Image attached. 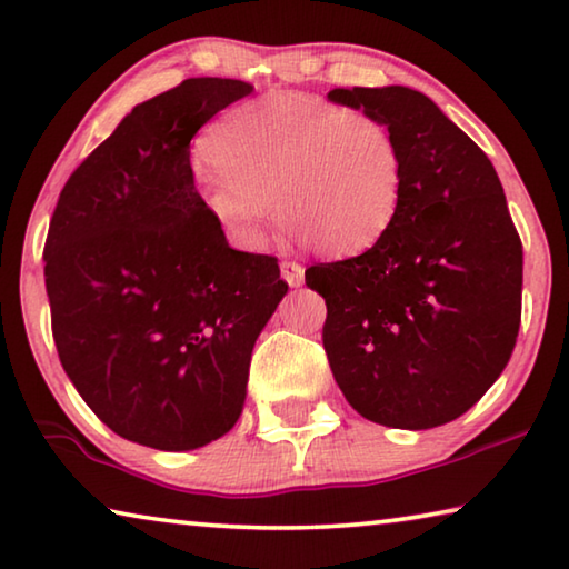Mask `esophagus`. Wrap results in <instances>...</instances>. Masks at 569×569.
I'll return each mask as SVG.
<instances>
[{
  "mask_svg": "<svg viewBox=\"0 0 569 569\" xmlns=\"http://www.w3.org/2000/svg\"><path fill=\"white\" fill-rule=\"evenodd\" d=\"M281 276L288 286H301L303 283V266L296 260H283Z\"/></svg>",
  "mask_w": 569,
  "mask_h": 569,
  "instance_id": "obj_1",
  "label": "esophagus"
}]
</instances>
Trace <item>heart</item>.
I'll return each instance as SVG.
<instances>
[{
    "label": "heart",
    "mask_w": 569,
    "mask_h": 569,
    "mask_svg": "<svg viewBox=\"0 0 569 569\" xmlns=\"http://www.w3.org/2000/svg\"><path fill=\"white\" fill-rule=\"evenodd\" d=\"M200 200L238 246H263L270 204L281 228L319 256L372 248L400 210L405 159L372 113L281 93L240 106L212 126Z\"/></svg>",
    "instance_id": "heart-1"
}]
</instances>
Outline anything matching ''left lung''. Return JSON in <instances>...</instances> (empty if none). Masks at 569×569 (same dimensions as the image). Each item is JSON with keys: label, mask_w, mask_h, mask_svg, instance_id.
Instances as JSON below:
<instances>
[{"label": "left lung", "mask_w": 569, "mask_h": 569, "mask_svg": "<svg viewBox=\"0 0 569 569\" xmlns=\"http://www.w3.org/2000/svg\"><path fill=\"white\" fill-rule=\"evenodd\" d=\"M398 137L400 210L362 256L313 263L323 349L362 418L426 430L456 420L507 367L521 321V252L489 157L412 88H333Z\"/></svg>", "instance_id": "obj_1"}]
</instances>
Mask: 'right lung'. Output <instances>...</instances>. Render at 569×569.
I'll list each match as a JSON object with an SVG mask.
<instances>
[{
	"label": "right lung",
	"instance_id": "add662e5",
	"mask_svg": "<svg viewBox=\"0 0 569 569\" xmlns=\"http://www.w3.org/2000/svg\"><path fill=\"white\" fill-rule=\"evenodd\" d=\"M246 80L189 78L141 103L62 187L44 240L60 365L116 436L192 450L246 402L252 345L288 291L276 256L228 246L189 141Z\"/></svg>",
	"mask_w": 569,
	"mask_h": 569
}]
</instances>
